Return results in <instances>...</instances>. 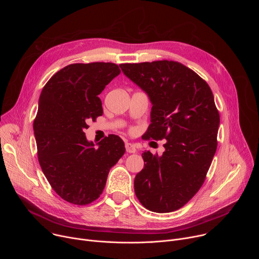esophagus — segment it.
Instances as JSON below:
<instances>
[{
    "label": "esophagus",
    "mask_w": 259,
    "mask_h": 259,
    "mask_svg": "<svg viewBox=\"0 0 259 259\" xmlns=\"http://www.w3.org/2000/svg\"><path fill=\"white\" fill-rule=\"evenodd\" d=\"M125 147H126V152L127 153L133 154V153L136 152V147L132 143H130V142H126L125 143Z\"/></svg>",
    "instance_id": "34e87169"
}]
</instances>
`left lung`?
Returning a JSON list of instances; mask_svg holds the SVG:
<instances>
[{"label":"left lung","mask_w":259,"mask_h":259,"mask_svg":"<svg viewBox=\"0 0 259 259\" xmlns=\"http://www.w3.org/2000/svg\"><path fill=\"white\" fill-rule=\"evenodd\" d=\"M120 66L153 103L144 139L167 140L161 157L142 154L144 168L135 176V195L153 212L178 210L203 186L217 149L220 119L213 93L198 73L177 61Z\"/></svg>","instance_id":"left-lung-1"}]
</instances>
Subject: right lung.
<instances>
[{"instance_id":"add662e5","label":"right lung","mask_w":259,"mask_h":259,"mask_svg":"<svg viewBox=\"0 0 259 259\" xmlns=\"http://www.w3.org/2000/svg\"><path fill=\"white\" fill-rule=\"evenodd\" d=\"M121 72L112 62L72 63L44 86L33 131L38 160L54 192L64 201L88 205L102 194L108 172L125 154L115 134L98 147L85 136L88 122L102 116L98 95Z\"/></svg>"}]
</instances>
